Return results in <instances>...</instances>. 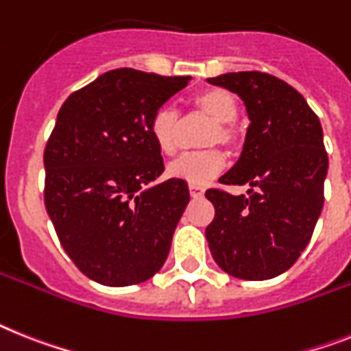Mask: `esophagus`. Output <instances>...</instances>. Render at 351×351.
I'll list each match as a JSON object with an SVG mask.
<instances>
[{"label": "esophagus", "instance_id": "esophagus-1", "mask_svg": "<svg viewBox=\"0 0 351 351\" xmlns=\"http://www.w3.org/2000/svg\"><path fill=\"white\" fill-rule=\"evenodd\" d=\"M189 191L193 198H203V194H205V189L202 185H189Z\"/></svg>", "mask_w": 351, "mask_h": 351}]
</instances>
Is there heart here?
Segmentation results:
<instances>
[{
	"label": "heart",
	"instance_id": "b5f03b06",
	"mask_svg": "<svg viewBox=\"0 0 351 351\" xmlns=\"http://www.w3.org/2000/svg\"><path fill=\"white\" fill-rule=\"evenodd\" d=\"M239 105L232 93L221 87H208L198 90L187 99V117H207L202 135L203 146H212L199 152L185 153L167 166V175L191 185H205L223 173L226 166L225 153L216 148L217 144L232 149L239 143V128L235 125ZM182 117L175 108L158 107L149 119V134L162 155H175L180 143Z\"/></svg>",
	"mask_w": 351,
	"mask_h": 351
}]
</instances>
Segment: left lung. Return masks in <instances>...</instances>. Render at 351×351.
Returning a JSON list of instances; mask_svg holds the SVG:
<instances>
[{
    "label": "left lung",
    "mask_w": 351,
    "mask_h": 351,
    "mask_svg": "<svg viewBox=\"0 0 351 351\" xmlns=\"http://www.w3.org/2000/svg\"><path fill=\"white\" fill-rule=\"evenodd\" d=\"M246 105L250 126L239 160L219 178L250 185L234 196L226 187L205 193L216 216L208 248L221 269L244 280H267L298 261L325 203L328 155L316 112L298 90L261 71L208 78Z\"/></svg>",
    "instance_id": "obj_1"
}]
</instances>
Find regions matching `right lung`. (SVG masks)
Listing matches in <instances>:
<instances>
[{"mask_svg":"<svg viewBox=\"0 0 351 351\" xmlns=\"http://www.w3.org/2000/svg\"><path fill=\"white\" fill-rule=\"evenodd\" d=\"M189 82L123 67L75 90L58 112L44 149V205L90 280L139 284L166 262L189 189L176 178L152 187L164 160L149 119Z\"/></svg>","mask_w":351,"mask_h":351,"instance_id":"1","label":"right lung"}]
</instances>
